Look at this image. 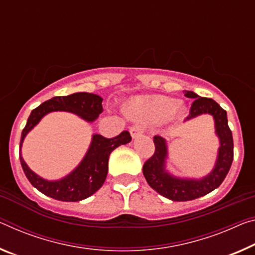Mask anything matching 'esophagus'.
Here are the masks:
<instances>
[{"label": "esophagus", "instance_id": "obj_1", "mask_svg": "<svg viewBox=\"0 0 255 255\" xmlns=\"http://www.w3.org/2000/svg\"><path fill=\"white\" fill-rule=\"evenodd\" d=\"M129 131H130V135L132 138H137V137L142 136L143 132L145 131V127L143 125H139V124H136L134 126H131L129 128Z\"/></svg>", "mask_w": 255, "mask_h": 255}]
</instances>
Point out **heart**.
I'll use <instances>...</instances> for the list:
<instances>
[{
    "label": "heart",
    "instance_id": "b5f03b06",
    "mask_svg": "<svg viewBox=\"0 0 255 255\" xmlns=\"http://www.w3.org/2000/svg\"><path fill=\"white\" fill-rule=\"evenodd\" d=\"M177 101L165 96H142L130 102V109L149 120H164L175 112Z\"/></svg>",
    "mask_w": 255,
    "mask_h": 255
}]
</instances>
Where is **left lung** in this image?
Masks as SVG:
<instances>
[{"label":"left lung","mask_w":255,"mask_h":255,"mask_svg":"<svg viewBox=\"0 0 255 255\" xmlns=\"http://www.w3.org/2000/svg\"><path fill=\"white\" fill-rule=\"evenodd\" d=\"M185 96L193 99L187 120L201 115H210L215 120L216 135L219 138V148L211 172L200 179L181 178L167 170L168 144L163 137L154 136L155 152L143 165V173L148 185L160 195L169 200L181 202L199 199L219 187L232 167L234 159L233 134L228 126L227 112L216 101L201 98L192 91H185Z\"/></svg>","instance_id":"obj_1"}]
</instances>
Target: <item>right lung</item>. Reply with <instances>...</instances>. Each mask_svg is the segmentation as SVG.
Here are the masks:
<instances>
[{
  "label": "right lung",
  "instance_id": "obj_1",
  "mask_svg": "<svg viewBox=\"0 0 255 255\" xmlns=\"http://www.w3.org/2000/svg\"><path fill=\"white\" fill-rule=\"evenodd\" d=\"M102 101L103 99L96 94L79 92L67 96H55L31 111L21 132L19 157L27 179L44 195L63 202H78L90 197L104 184L111 152L120 145L130 142L131 137L127 130L113 138H106L102 135L94 134L92 136L90 147L80 163L70 173L58 180L44 179L28 167L21 155L25 137L42 120L43 117L54 111L75 113L87 123H94L99 118L100 113L103 111Z\"/></svg>",
  "mask_w": 255,
  "mask_h": 255
}]
</instances>
